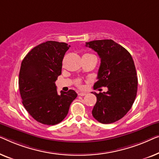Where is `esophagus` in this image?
Wrapping results in <instances>:
<instances>
[{
  "label": "esophagus",
  "mask_w": 159,
  "mask_h": 159,
  "mask_svg": "<svg viewBox=\"0 0 159 159\" xmlns=\"http://www.w3.org/2000/svg\"><path fill=\"white\" fill-rule=\"evenodd\" d=\"M86 94V93H85V92H79V93H78V95L81 96V97H84V96H85Z\"/></svg>",
  "instance_id": "1"
}]
</instances>
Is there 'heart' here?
<instances>
[{
  "mask_svg": "<svg viewBox=\"0 0 159 159\" xmlns=\"http://www.w3.org/2000/svg\"><path fill=\"white\" fill-rule=\"evenodd\" d=\"M75 85H76L77 86L81 87V81H80V80L77 79L76 80H75Z\"/></svg>",
  "mask_w": 159,
  "mask_h": 159,
  "instance_id": "heart-1",
  "label": "heart"
}]
</instances>
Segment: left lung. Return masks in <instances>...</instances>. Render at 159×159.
Returning <instances> with one entry per match:
<instances>
[{
    "instance_id": "left-lung-1",
    "label": "left lung",
    "mask_w": 159,
    "mask_h": 159,
    "mask_svg": "<svg viewBox=\"0 0 159 159\" xmlns=\"http://www.w3.org/2000/svg\"><path fill=\"white\" fill-rule=\"evenodd\" d=\"M86 46L97 52L101 59L97 89L107 86V92L93 93L97 103L93 117L102 124L113 123L124 117L131 109L138 91V77L131 55L111 39L93 40Z\"/></svg>"
}]
</instances>
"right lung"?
<instances>
[{"label":"right lung","mask_w":159,"mask_h":159,"mask_svg":"<svg viewBox=\"0 0 159 159\" xmlns=\"http://www.w3.org/2000/svg\"><path fill=\"white\" fill-rule=\"evenodd\" d=\"M70 47L65 42L48 41L36 46L22 60L19 79L22 104L42 124L60 123L77 97L71 89L58 93L55 85L61 74L62 59Z\"/></svg>","instance_id":"right-lung-1"}]
</instances>
